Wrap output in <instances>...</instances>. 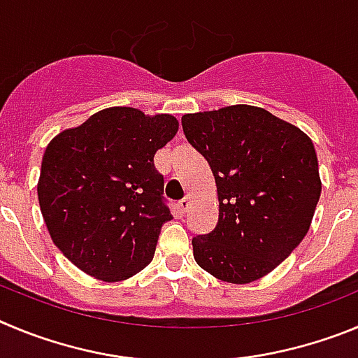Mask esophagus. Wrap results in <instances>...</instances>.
Masks as SVG:
<instances>
[{
	"instance_id": "34e87169",
	"label": "esophagus",
	"mask_w": 358,
	"mask_h": 358,
	"mask_svg": "<svg viewBox=\"0 0 358 358\" xmlns=\"http://www.w3.org/2000/svg\"><path fill=\"white\" fill-rule=\"evenodd\" d=\"M189 205H191V198H189V196H187V198H183L182 201H178V207L182 212H185L187 208H189Z\"/></svg>"
}]
</instances>
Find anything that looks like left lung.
I'll use <instances>...</instances> for the list:
<instances>
[{"instance_id": "8db88e82", "label": "left lung", "mask_w": 358, "mask_h": 358, "mask_svg": "<svg viewBox=\"0 0 358 358\" xmlns=\"http://www.w3.org/2000/svg\"><path fill=\"white\" fill-rule=\"evenodd\" d=\"M182 127L207 159L219 199L215 228L192 239L194 260L228 283L262 278L303 241L320 201L310 137L251 105L185 114Z\"/></svg>"}]
</instances>
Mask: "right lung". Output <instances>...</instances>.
Segmentation results:
<instances>
[{"label": "right lung", "mask_w": 358, "mask_h": 358, "mask_svg": "<svg viewBox=\"0 0 358 358\" xmlns=\"http://www.w3.org/2000/svg\"><path fill=\"white\" fill-rule=\"evenodd\" d=\"M176 131L171 114L110 107L48 144L38 205L55 246L83 273L121 282L153 260L173 217L153 157Z\"/></svg>", "instance_id": "add662e5"}]
</instances>
